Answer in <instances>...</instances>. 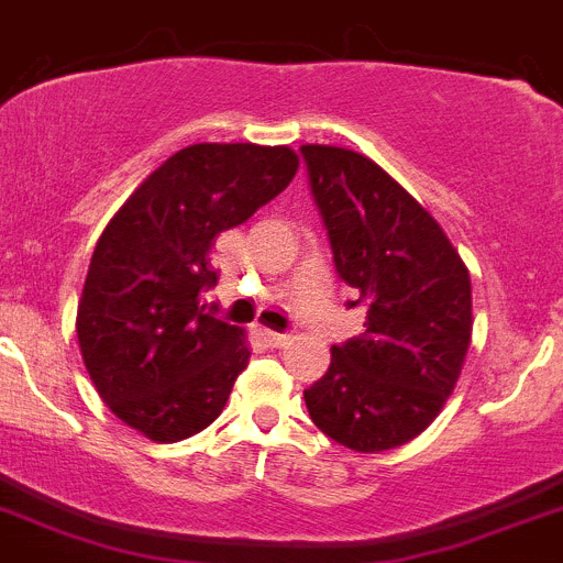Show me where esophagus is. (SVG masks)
<instances>
[{
    "label": "esophagus",
    "mask_w": 563,
    "mask_h": 563,
    "mask_svg": "<svg viewBox=\"0 0 563 563\" xmlns=\"http://www.w3.org/2000/svg\"><path fill=\"white\" fill-rule=\"evenodd\" d=\"M264 338H266V343H269V346H286L288 343V332H275V330H264Z\"/></svg>",
    "instance_id": "1"
}]
</instances>
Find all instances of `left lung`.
<instances>
[{
	"instance_id": "8db88e82",
	"label": "left lung",
	"mask_w": 563,
	"mask_h": 563,
	"mask_svg": "<svg viewBox=\"0 0 563 563\" xmlns=\"http://www.w3.org/2000/svg\"><path fill=\"white\" fill-rule=\"evenodd\" d=\"M338 277L365 330L330 349L305 390L316 427L352 451L409 443L438 418L473 332L471 275L443 228L379 165L332 145L299 148Z\"/></svg>"
}]
</instances>
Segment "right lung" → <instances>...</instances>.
Here are the masks:
<instances>
[{
  "label": "right lung",
  "instance_id": "right-lung-1",
  "mask_svg": "<svg viewBox=\"0 0 563 563\" xmlns=\"http://www.w3.org/2000/svg\"><path fill=\"white\" fill-rule=\"evenodd\" d=\"M297 154L200 143L173 154L109 220L81 288L76 335L98 396L159 443L192 438L247 368L244 330L217 319L211 244L283 192Z\"/></svg>",
  "mask_w": 563,
  "mask_h": 563
}]
</instances>
